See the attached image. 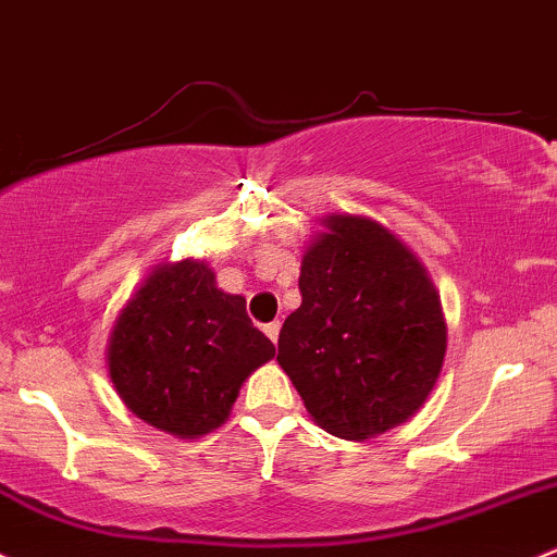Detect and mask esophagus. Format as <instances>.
<instances>
[{
  "label": "esophagus",
  "mask_w": 557,
  "mask_h": 557,
  "mask_svg": "<svg viewBox=\"0 0 557 557\" xmlns=\"http://www.w3.org/2000/svg\"><path fill=\"white\" fill-rule=\"evenodd\" d=\"M280 322H269V325H264V333H267V338L272 341V344H277V338H280Z\"/></svg>",
  "instance_id": "obj_1"
}]
</instances>
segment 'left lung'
<instances>
[{
    "label": "left lung",
    "instance_id": "obj_1",
    "mask_svg": "<svg viewBox=\"0 0 557 557\" xmlns=\"http://www.w3.org/2000/svg\"><path fill=\"white\" fill-rule=\"evenodd\" d=\"M304 250L277 362L317 425L368 442L407 423L442 372L447 320L423 261L370 216L330 213Z\"/></svg>",
    "mask_w": 557,
    "mask_h": 557
}]
</instances>
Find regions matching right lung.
Returning <instances> with one entry per match:
<instances>
[{
  "label": "right lung",
  "instance_id": "right-lung-1",
  "mask_svg": "<svg viewBox=\"0 0 557 557\" xmlns=\"http://www.w3.org/2000/svg\"><path fill=\"white\" fill-rule=\"evenodd\" d=\"M272 357V341L248 320L246 298L216 288V274L200 259L152 267L106 346L121 401L176 438L224 425L243 383Z\"/></svg>",
  "mask_w": 557,
  "mask_h": 557
}]
</instances>
